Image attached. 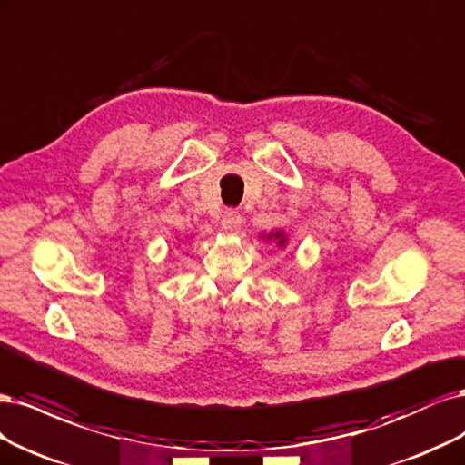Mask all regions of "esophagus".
Listing matches in <instances>:
<instances>
[{
	"label": "esophagus",
	"instance_id": "obj_1",
	"mask_svg": "<svg viewBox=\"0 0 465 465\" xmlns=\"http://www.w3.org/2000/svg\"><path fill=\"white\" fill-rule=\"evenodd\" d=\"M242 223H243V218L235 211H226L222 216V230L226 233H239V230H242Z\"/></svg>",
	"mask_w": 465,
	"mask_h": 465
}]
</instances>
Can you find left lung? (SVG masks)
<instances>
[{
	"instance_id": "obj_1",
	"label": "left lung",
	"mask_w": 465,
	"mask_h": 465,
	"mask_svg": "<svg viewBox=\"0 0 465 465\" xmlns=\"http://www.w3.org/2000/svg\"><path fill=\"white\" fill-rule=\"evenodd\" d=\"M262 239H266L268 243H274L278 249H286L288 247V235L283 233L282 230H274V232H268V233H261Z\"/></svg>"
}]
</instances>
